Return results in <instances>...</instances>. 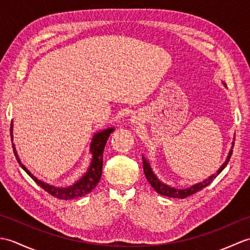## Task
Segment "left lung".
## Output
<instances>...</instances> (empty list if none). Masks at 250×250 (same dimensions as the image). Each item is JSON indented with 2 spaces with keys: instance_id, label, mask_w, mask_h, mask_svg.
<instances>
[{
  "instance_id": "8db88e82",
  "label": "left lung",
  "mask_w": 250,
  "mask_h": 250,
  "mask_svg": "<svg viewBox=\"0 0 250 250\" xmlns=\"http://www.w3.org/2000/svg\"><path fill=\"white\" fill-rule=\"evenodd\" d=\"M232 156V149L231 151L229 152V156H228L226 162L222 164L221 167L217 171L216 174L211 175V176L208 178L204 180L203 183H200V184H196L194 186H192V187H190L188 189H184V190H178V189H175V188H172V187H168V186L162 184L160 180H159L156 176L155 174L152 173L151 168L149 167V163L147 162L146 159L143 157V167H144V173H145V176L148 180V183H149L151 185V187L156 190V192H158L159 194L161 195H166V196H169V198H178V199H185L186 196H189L191 194H193L195 192H198V191L202 190L203 188L207 187L211 182H213V179H215L217 177V175H219L220 172L222 171L226 167V166L228 164V162H229L230 158Z\"/></svg>"
}]
</instances>
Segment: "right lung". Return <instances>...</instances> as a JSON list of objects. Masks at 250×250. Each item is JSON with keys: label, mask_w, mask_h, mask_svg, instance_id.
Returning <instances> with one entry per match:
<instances>
[{"label": "right lung", "mask_w": 250, "mask_h": 250, "mask_svg": "<svg viewBox=\"0 0 250 250\" xmlns=\"http://www.w3.org/2000/svg\"><path fill=\"white\" fill-rule=\"evenodd\" d=\"M12 128H13V125H10V137H12V142H13ZM113 131L114 129H107L94 135L91 143V153L93 155V158H92L91 166L89 167V171L87 172V174H84V176H83L82 179H79L75 185L70 186V187L67 188H57L55 186H50L48 184H45L44 182H42V180L37 179L34 175H32L28 169L25 168L23 164L20 162L14 144H13V149H14L15 157L17 159V161L21 166V167L24 169L26 174H28L41 188H43L49 194H51L52 196H56L58 199H61V200L77 199V198H81V196H83L84 194H88L89 192H91L92 189L97 187V185L99 184L101 179V175H102L104 147Z\"/></svg>", "instance_id": "add662e5"}]
</instances>
